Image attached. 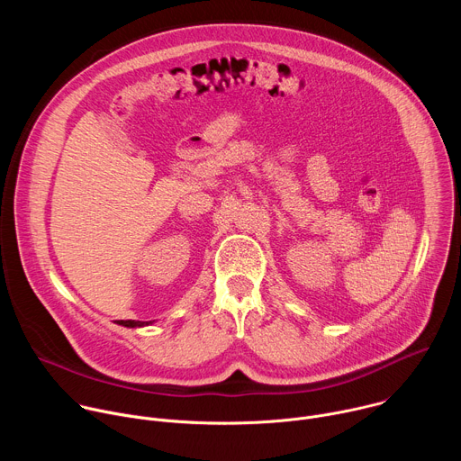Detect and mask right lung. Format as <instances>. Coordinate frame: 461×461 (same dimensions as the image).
<instances>
[{
    "label": "right lung",
    "instance_id": "right-lung-1",
    "mask_svg": "<svg viewBox=\"0 0 461 461\" xmlns=\"http://www.w3.org/2000/svg\"><path fill=\"white\" fill-rule=\"evenodd\" d=\"M149 322H153V321H131V319H127V321H118V324H122V326H127V328L146 326V324H149Z\"/></svg>",
    "mask_w": 461,
    "mask_h": 461
}]
</instances>
